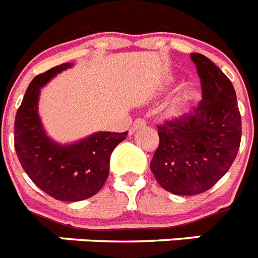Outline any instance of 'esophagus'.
<instances>
[{
  "label": "esophagus",
  "mask_w": 258,
  "mask_h": 258,
  "mask_svg": "<svg viewBox=\"0 0 258 258\" xmlns=\"http://www.w3.org/2000/svg\"><path fill=\"white\" fill-rule=\"evenodd\" d=\"M145 125H146V121L144 118H136L133 122V129L136 131V129H140V127L145 126Z\"/></svg>",
  "instance_id": "obj_1"
}]
</instances>
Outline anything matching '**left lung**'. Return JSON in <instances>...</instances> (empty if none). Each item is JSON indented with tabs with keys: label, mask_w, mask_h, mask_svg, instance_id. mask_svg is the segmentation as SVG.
I'll return each mask as SVG.
<instances>
[{
	"label": "left lung",
	"mask_w": 258,
	"mask_h": 258,
	"mask_svg": "<svg viewBox=\"0 0 258 258\" xmlns=\"http://www.w3.org/2000/svg\"><path fill=\"white\" fill-rule=\"evenodd\" d=\"M202 84L192 112L158 125L159 145L150 170L162 188L175 195L210 190L235 161L241 141L240 116L231 80L207 56L191 54Z\"/></svg>",
	"instance_id": "8db88e82"
}]
</instances>
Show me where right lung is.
<instances>
[{
	"label": "right lung",
	"mask_w": 258,
	"mask_h": 258,
	"mask_svg": "<svg viewBox=\"0 0 258 258\" xmlns=\"http://www.w3.org/2000/svg\"><path fill=\"white\" fill-rule=\"evenodd\" d=\"M72 67L63 63L35 76L30 83L14 122V148L29 178L40 190L61 202L93 197L109 175L110 154L127 132H97L75 144L52 141L38 114L40 88L56 74Z\"/></svg>",
	"instance_id": "add662e5"
}]
</instances>
